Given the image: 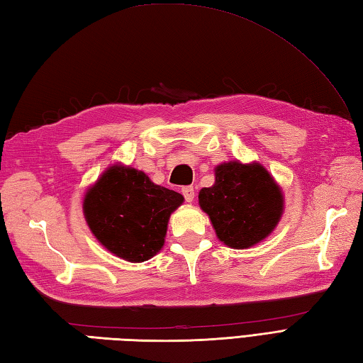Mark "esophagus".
I'll list each match as a JSON object with an SVG mask.
<instances>
[{
	"instance_id": "obj_1",
	"label": "esophagus",
	"mask_w": 363,
	"mask_h": 363,
	"mask_svg": "<svg viewBox=\"0 0 363 363\" xmlns=\"http://www.w3.org/2000/svg\"><path fill=\"white\" fill-rule=\"evenodd\" d=\"M182 195H184V198H186L187 203H191V201H194V198H195V189L191 186L182 187Z\"/></svg>"
}]
</instances>
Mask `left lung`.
I'll return each mask as SVG.
<instances>
[{"label": "left lung", "mask_w": 363, "mask_h": 363, "mask_svg": "<svg viewBox=\"0 0 363 363\" xmlns=\"http://www.w3.org/2000/svg\"><path fill=\"white\" fill-rule=\"evenodd\" d=\"M198 201L220 242L235 250L251 248L267 238L284 212L281 187L256 162L218 165L215 184L199 190Z\"/></svg>", "instance_id": "left-lung-1"}]
</instances>
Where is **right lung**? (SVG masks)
<instances>
[{"mask_svg": "<svg viewBox=\"0 0 363 363\" xmlns=\"http://www.w3.org/2000/svg\"><path fill=\"white\" fill-rule=\"evenodd\" d=\"M184 201L174 190L156 186L143 172L112 165L84 196L91 234L107 251L128 262H145L162 250L169 215Z\"/></svg>", "mask_w": 363, "mask_h": 363, "instance_id": "right-lung-1", "label": "right lung"}]
</instances>
